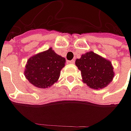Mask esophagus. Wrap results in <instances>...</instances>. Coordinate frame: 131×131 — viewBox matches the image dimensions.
<instances>
[{
    "instance_id": "34e87169",
    "label": "esophagus",
    "mask_w": 131,
    "mask_h": 131,
    "mask_svg": "<svg viewBox=\"0 0 131 131\" xmlns=\"http://www.w3.org/2000/svg\"><path fill=\"white\" fill-rule=\"evenodd\" d=\"M68 63H70V64H73V63H75V60H71V61H68Z\"/></svg>"
}]
</instances>
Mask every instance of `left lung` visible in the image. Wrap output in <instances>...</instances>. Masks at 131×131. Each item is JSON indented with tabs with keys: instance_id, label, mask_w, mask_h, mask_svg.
Masks as SVG:
<instances>
[{
	"instance_id": "left-lung-1",
	"label": "left lung",
	"mask_w": 131,
	"mask_h": 131,
	"mask_svg": "<svg viewBox=\"0 0 131 131\" xmlns=\"http://www.w3.org/2000/svg\"><path fill=\"white\" fill-rule=\"evenodd\" d=\"M75 64L81 71L82 82L94 90L106 88L114 76L112 63L92 51L82 54Z\"/></svg>"
}]
</instances>
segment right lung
Instances as JSON below:
<instances>
[{"instance_id":"obj_1","label":"right lung","mask_w":131,"mask_h":131,"mask_svg":"<svg viewBox=\"0 0 131 131\" xmlns=\"http://www.w3.org/2000/svg\"><path fill=\"white\" fill-rule=\"evenodd\" d=\"M65 63L66 59L50 47L28 59L24 74L33 86L48 88L58 82Z\"/></svg>"}]
</instances>
